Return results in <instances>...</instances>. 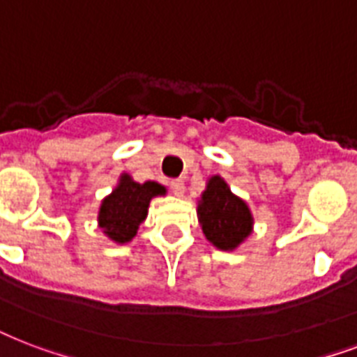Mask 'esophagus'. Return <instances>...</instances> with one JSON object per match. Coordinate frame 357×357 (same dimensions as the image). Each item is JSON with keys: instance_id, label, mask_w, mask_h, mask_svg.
I'll return each mask as SVG.
<instances>
[{"instance_id": "34e87169", "label": "esophagus", "mask_w": 357, "mask_h": 357, "mask_svg": "<svg viewBox=\"0 0 357 357\" xmlns=\"http://www.w3.org/2000/svg\"><path fill=\"white\" fill-rule=\"evenodd\" d=\"M170 190H172L176 197H183L185 183L181 179H172V181H170Z\"/></svg>"}]
</instances>
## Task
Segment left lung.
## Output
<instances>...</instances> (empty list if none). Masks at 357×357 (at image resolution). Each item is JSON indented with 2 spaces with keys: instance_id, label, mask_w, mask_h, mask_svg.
<instances>
[{
  "instance_id": "obj_1",
  "label": "left lung",
  "mask_w": 357,
  "mask_h": 357,
  "mask_svg": "<svg viewBox=\"0 0 357 357\" xmlns=\"http://www.w3.org/2000/svg\"><path fill=\"white\" fill-rule=\"evenodd\" d=\"M198 221L206 238L221 251H234L252 232V215L247 204L232 195L219 176L208 181L198 202Z\"/></svg>"
}]
</instances>
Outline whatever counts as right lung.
<instances>
[{
	"mask_svg": "<svg viewBox=\"0 0 357 357\" xmlns=\"http://www.w3.org/2000/svg\"><path fill=\"white\" fill-rule=\"evenodd\" d=\"M167 189L155 181L136 183L129 174L119 178L118 187L106 197L99 209V227L116 243H127L142 225L151 198L165 195Z\"/></svg>",
	"mask_w": 357,
	"mask_h": 357,
	"instance_id": "1",
	"label": "right lung"
}]
</instances>
